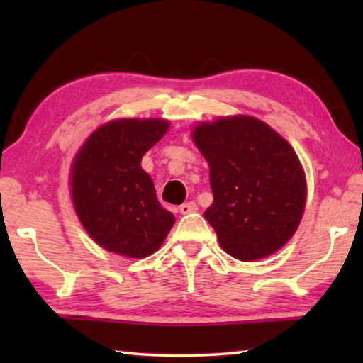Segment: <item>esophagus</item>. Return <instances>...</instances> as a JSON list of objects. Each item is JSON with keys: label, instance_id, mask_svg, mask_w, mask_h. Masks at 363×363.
<instances>
[{"label": "esophagus", "instance_id": "obj_1", "mask_svg": "<svg viewBox=\"0 0 363 363\" xmlns=\"http://www.w3.org/2000/svg\"><path fill=\"white\" fill-rule=\"evenodd\" d=\"M196 210H199V205H196L195 201H187V203H182L179 206L181 214H190V213H195Z\"/></svg>", "mask_w": 363, "mask_h": 363}]
</instances>
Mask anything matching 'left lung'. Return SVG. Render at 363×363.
I'll list each match as a JSON object with an SVG mask.
<instances>
[{"mask_svg":"<svg viewBox=\"0 0 363 363\" xmlns=\"http://www.w3.org/2000/svg\"><path fill=\"white\" fill-rule=\"evenodd\" d=\"M194 143L210 164L205 219L227 255L262 259L290 240L306 206V176L293 147L266 123L238 115L200 123Z\"/></svg>","mask_w":363,"mask_h":363,"instance_id":"8db88e82","label":"left lung"}]
</instances>
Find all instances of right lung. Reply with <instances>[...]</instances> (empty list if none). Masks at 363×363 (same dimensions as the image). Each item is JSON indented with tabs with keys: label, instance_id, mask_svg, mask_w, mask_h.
<instances>
[{
	"label": "right lung",
	"instance_id": "add662e5",
	"mask_svg": "<svg viewBox=\"0 0 363 363\" xmlns=\"http://www.w3.org/2000/svg\"><path fill=\"white\" fill-rule=\"evenodd\" d=\"M169 128L160 118L108 121L86 139L72 164L75 211L91 238L112 253L147 257L162 247L174 216L160 205L140 160Z\"/></svg>",
	"mask_w": 363,
	"mask_h": 363
}]
</instances>
